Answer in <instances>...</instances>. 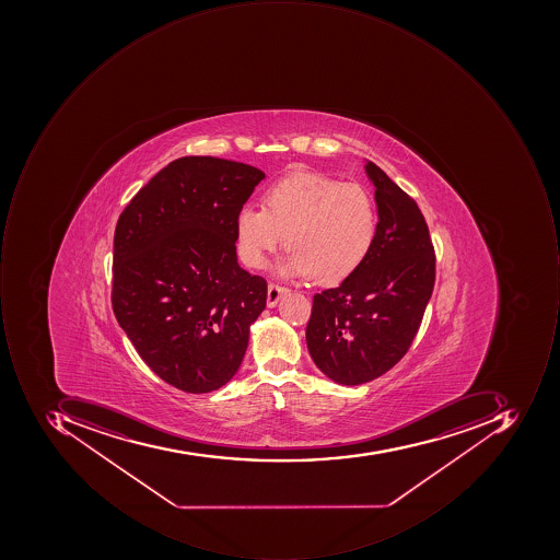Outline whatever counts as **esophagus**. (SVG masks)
<instances>
[{
    "mask_svg": "<svg viewBox=\"0 0 560 560\" xmlns=\"http://www.w3.org/2000/svg\"><path fill=\"white\" fill-rule=\"evenodd\" d=\"M289 289L285 285L276 284V282H271V284L267 285V306L275 307L278 304L279 298L282 294L288 293Z\"/></svg>",
    "mask_w": 560,
    "mask_h": 560,
    "instance_id": "obj_1",
    "label": "esophagus"
}]
</instances>
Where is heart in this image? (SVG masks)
<instances>
[{
  "instance_id": "b5f03b06",
  "label": "heart",
  "mask_w": 560,
  "mask_h": 560,
  "mask_svg": "<svg viewBox=\"0 0 560 560\" xmlns=\"http://www.w3.org/2000/svg\"><path fill=\"white\" fill-rule=\"evenodd\" d=\"M235 231L247 266L259 269L284 242L293 254L279 269L281 275L340 284L372 254L378 234L377 201L357 183L293 173L267 188L264 209L245 206Z\"/></svg>"
}]
</instances>
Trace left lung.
<instances>
[{
    "mask_svg": "<svg viewBox=\"0 0 560 560\" xmlns=\"http://www.w3.org/2000/svg\"><path fill=\"white\" fill-rule=\"evenodd\" d=\"M378 234L359 271L313 296L307 350L318 369L341 385L381 377L409 351L435 281V253L416 200L375 163Z\"/></svg>",
    "mask_w": 560,
    "mask_h": 560,
    "instance_id": "left-lung-1",
    "label": "left lung"
}]
</instances>
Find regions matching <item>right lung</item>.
<instances>
[{
  "label": "right lung",
  "mask_w": 560,
  "mask_h": 560,
  "mask_svg": "<svg viewBox=\"0 0 560 560\" xmlns=\"http://www.w3.org/2000/svg\"><path fill=\"white\" fill-rule=\"evenodd\" d=\"M264 178L237 161L178 158L117 219L114 315L158 377L188 394L234 377L266 307V279L235 253L238 212Z\"/></svg>",
  "instance_id": "1"
}]
</instances>
